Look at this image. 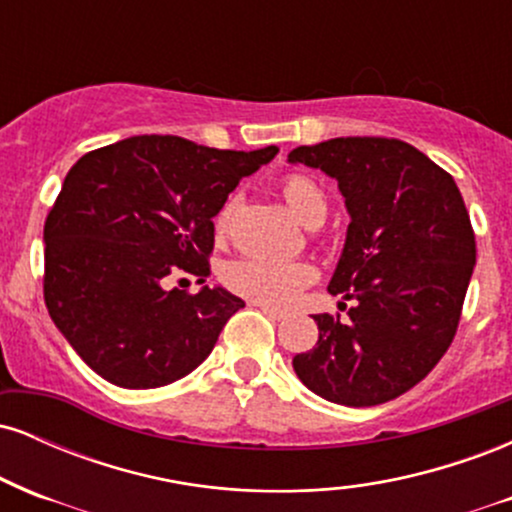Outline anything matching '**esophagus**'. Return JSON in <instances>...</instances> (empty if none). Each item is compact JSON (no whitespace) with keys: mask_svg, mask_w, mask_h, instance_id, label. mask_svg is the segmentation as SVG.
Here are the masks:
<instances>
[{"mask_svg":"<svg viewBox=\"0 0 512 512\" xmlns=\"http://www.w3.org/2000/svg\"><path fill=\"white\" fill-rule=\"evenodd\" d=\"M255 305L262 310L264 315L272 317V320H284V317H286L284 313H281V310H276V308H272V305H267V303H255Z\"/></svg>","mask_w":512,"mask_h":512,"instance_id":"obj_1","label":"esophagus"}]
</instances>
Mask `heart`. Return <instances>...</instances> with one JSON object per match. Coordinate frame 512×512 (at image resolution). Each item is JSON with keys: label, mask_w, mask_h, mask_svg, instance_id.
I'll return each instance as SVG.
<instances>
[{"label": "heart", "mask_w": 512, "mask_h": 512, "mask_svg": "<svg viewBox=\"0 0 512 512\" xmlns=\"http://www.w3.org/2000/svg\"><path fill=\"white\" fill-rule=\"evenodd\" d=\"M281 192H284L291 214L303 226L315 219H325L327 197L317 182L305 178V175H289ZM231 211L233 199H228L214 219L216 231L226 228ZM313 276L310 264L284 260V257H240V260L228 262L223 269V281H226L228 289L250 298V301L267 305H289L301 293L303 286L313 281Z\"/></svg>", "instance_id": "obj_1"}]
</instances>
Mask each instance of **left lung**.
<instances>
[{"label": "left lung", "mask_w": 512, "mask_h": 512, "mask_svg": "<svg viewBox=\"0 0 512 512\" xmlns=\"http://www.w3.org/2000/svg\"><path fill=\"white\" fill-rule=\"evenodd\" d=\"M289 163L337 180L351 223L327 291L356 301L349 322L313 315L320 337L293 370L327 402H390L455 337L477 262L464 199L452 175L399 139L339 137L298 146Z\"/></svg>", "instance_id": "8db88e82"}]
</instances>
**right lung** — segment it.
Returning <instances> with one entry per match:
<instances>
[{"instance_id":"right-lung-1","label":"right lung","mask_w":512,"mask_h":512,"mask_svg":"<svg viewBox=\"0 0 512 512\" xmlns=\"http://www.w3.org/2000/svg\"><path fill=\"white\" fill-rule=\"evenodd\" d=\"M276 154L142 134L74 163L45 221V305L88 368L151 390L211 354L243 298L223 286L190 296L166 281L178 272L207 281L214 216Z\"/></svg>"}]
</instances>
